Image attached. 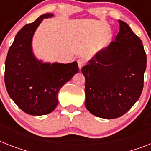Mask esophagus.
<instances>
[{
  "label": "esophagus",
  "mask_w": 151,
  "mask_h": 151,
  "mask_svg": "<svg viewBox=\"0 0 151 151\" xmlns=\"http://www.w3.org/2000/svg\"><path fill=\"white\" fill-rule=\"evenodd\" d=\"M86 64V61L84 59H83V58H79L78 60V67H79V68L81 69V68L83 67V66L85 65Z\"/></svg>",
  "instance_id": "obj_1"
}]
</instances>
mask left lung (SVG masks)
Here are the masks:
<instances>
[{
	"label": "left lung",
	"instance_id": "obj_1",
	"mask_svg": "<svg viewBox=\"0 0 151 151\" xmlns=\"http://www.w3.org/2000/svg\"><path fill=\"white\" fill-rule=\"evenodd\" d=\"M115 40L82 68L85 77V106L95 116H123L140 98L147 55L142 41L126 23L118 21Z\"/></svg>",
	"mask_w": 151,
	"mask_h": 151
}]
</instances>
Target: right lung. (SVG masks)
<instances>
[{"mask_svg":"<svg viewBox=\"0 0 151 151\" xmlns=\"http://www.w3.org/2000/svg\"><path fill=\"white\" fill-rule=\"evenodd\" d=\"M51 17L53 14H44L23 27L9 48L5 60L4 82L9 96L24 112L34 116L54 111L60 89L78 72L76 61L43 64L33 55V35L44 18Z\"/></svg>","mask_w":151,"mask_h":151,"instance_id":"right-lung-1","label":"right lung"}]
</instances>
